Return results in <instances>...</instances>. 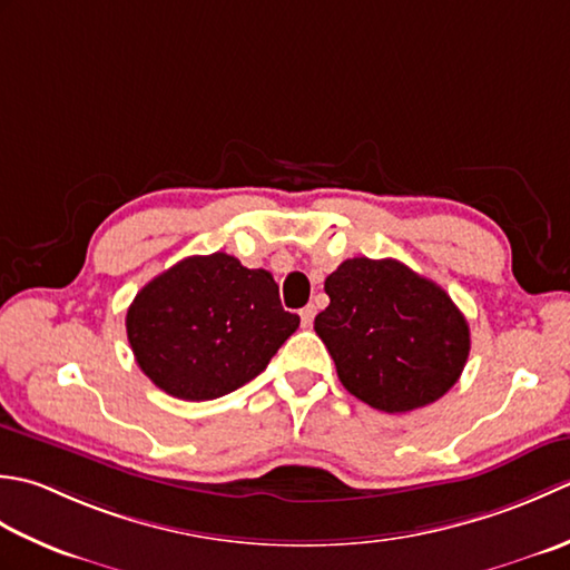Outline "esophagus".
<instances>
[{
	"label": "esophagus",
	"mask_w": 570,
	"mask_h": 570,
	"mask_svg": "<svg viewBox=\"0 0 570 570\" xmlns=\"http://www.w3.org/2000/svg\"><path fill=\"white\" fill-rule=\"evenodd\" d=\"M315 315H317V309H315V305H307V307H302V309H299V320H302V327H312V322H315Z\"/></svg>",
	"instance_id": "esophagus-1"
}]
</instances>
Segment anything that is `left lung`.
Here are the masks:
<instances>
[{"label":"left lung","mask_w":570,"mask_h":570,"mask_svg":"<svg viewBox=\"0 0 570 570\" xmlns=\"http://www.w3.org/2000/svg\"><path fill=\"white\" fill-rule=\"evenodd\" d=\"M315 317L342 386L383 413H409L455 386L470 327L443 287L393 258H350L324 281Z\"/></svg>","instance_id":"left-lung-1"}]
</instances>
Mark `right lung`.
<instances>
[{"instance_id":"obj_1","label":"right lung","mask_w":570,"mask_h":570,"mask_svg":"<svg viewBox=\"0 0 570 570\" xmlns=\"http://www.w3.org/2000/svg\"><path fill=\"white\" fill-rule=\"evenodd\" d=\"M125 327L135 362L155 386L174 399L212 401L258 376L299 317L283 309L268 271L212 253L149 281Z\"/></svg>"}]
</instances>
